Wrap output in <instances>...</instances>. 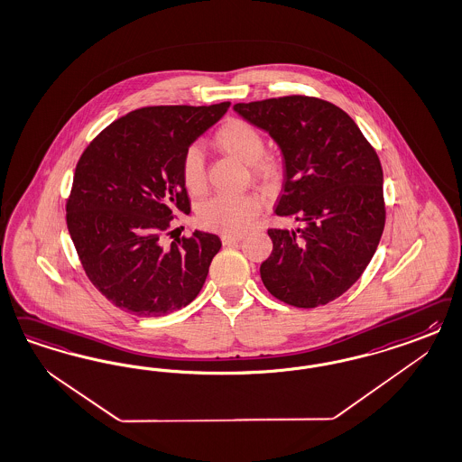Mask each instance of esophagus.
Here are the masks:
<instances>
[{
	"mask_svg": "<svg viewBox=\"0 0 462 462\" xmlns=\"http://www.w3.org/2000/svg\"><path fill=\"white\" fill-rule=\"evenodd\" d=\"M221 241H223V245H233V243L241 241V236H236V235H223Z\"/></svg>",
	"mask_w": 462,
	"mask_h": 462,
	"instance_id": "1",
	"label": "esophagus"
}]
</instances>
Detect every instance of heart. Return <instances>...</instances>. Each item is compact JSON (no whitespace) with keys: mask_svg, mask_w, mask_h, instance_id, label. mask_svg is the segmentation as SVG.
I'll list each match as a JSON object with an SVG mask.
<instances>
[{"mask_svg":"<svg viewBox=\"0 0 462 462\" xmlns=\"http://www.w3.org/2000/svg\"><path fill=\"white\" fill-rule=\"evenodd\" d=\"M210 144L248 164L254 181L275 187L282 179V162L265 152V137L254 124L243 119H227L210 137ZM180 179L187 192L200 195L206 190V166L199 149L189 148L180 158ZM265 200L262 195H216L197 208V223L204 229L224 235H239L262 214Z\"/></svg>","mask_w":462,"mask_h":462,"instance_id":"heart-1","label":"heart"}]
</instances>
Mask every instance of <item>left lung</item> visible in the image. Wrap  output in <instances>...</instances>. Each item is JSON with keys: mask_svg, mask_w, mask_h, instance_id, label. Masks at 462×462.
Returning <instances> with one entry per match:
<instances>
[{"mask_svg": "<svg viewBox=\"0 0 462 462\" xmlns=\"http://www.w3.org/2000/svg\"><path fill=\"white\" fill-rule=\"evenodd\" d=\"M235 110L282 149L285 181L275 212L304 223L268 229L260 267L273 298L318 308L346 292L373 258L386 223L383 166L352 117L327 100L289 95Z\"/></svg>", "mask_w": 462, "mask_h": 462, "instance_id": "obj_1", "label": "left lung"}]
</instances>
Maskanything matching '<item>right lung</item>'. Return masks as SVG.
<instances>
[{
    "label": "right lung",
    "mask_w": 462,
    "mask_h": 462,
    "mask_svg": "<svg viewBox=\"0 0 462 462\" xmlns=\"http://www.w3.org/2000/svg\"><path fill=\"white\" fill-rule=\"evenodd\" d=\"M229 102L143 106L114 120L78 160L66 224L83 270L114 306L164 316L190 304L221 250L216 235L171 238L190 212L180 179L185 149L223 117Z\"/></svg>",
    "instance_id": "1"
}]
</instances>
